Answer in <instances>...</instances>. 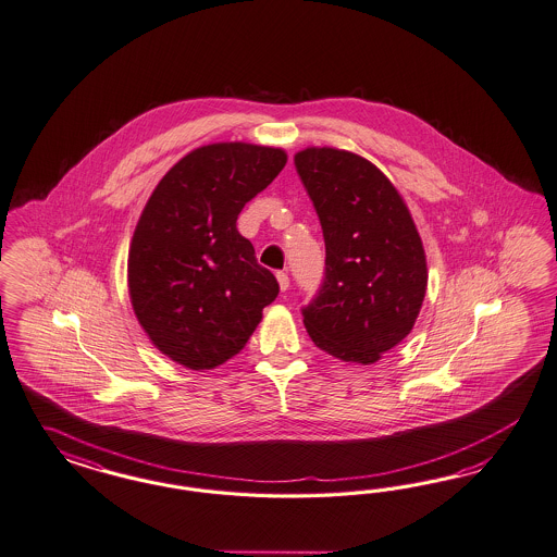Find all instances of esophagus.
Wrapping results in <instances>:
<instances>
[{
    "mask_svg": "<svg viewBox=\"0 0 557 557\" xmlns=\"http://www.w3.org/2000/svg\"><path fill=\"white\" fill-rule=\"evenodd\" d=\"M275 280H277V286H280V289H282V292H286L287 287H289V277H287V273H284V271H277Z\"/></svg>",
    "mask_w": 557,
    "mask_h": 557,
    "instance_id": "obj_1",
    "label": "esophagus"
}]
</instances>
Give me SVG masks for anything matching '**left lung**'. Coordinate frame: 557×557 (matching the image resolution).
Wrapping results in <instances>:
<instances>
[{
    "label": "left lung",
    "mask_w": 557,
    "mask_h": 557,
    "mask_svg": "<svg viewBox=\"0 0 557 557\" xmlns=\"http://www.w3.org/2000/svg\"><path fill=\"white\" fill-rule=\"evenodd\" d=\"M294 165L321 220L326 275L304 308L314 345L371 366L408 337L426 294V255L405 198L361 154L306 147Z\"/></svg>",
    "instance_id": "1"
}]
</instances>
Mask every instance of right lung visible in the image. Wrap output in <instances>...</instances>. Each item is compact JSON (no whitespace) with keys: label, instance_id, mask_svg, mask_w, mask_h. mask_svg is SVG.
Wrapping results in <instances>:
<instances>
[{"label":"right lung","instance_id":"add662e5","mask_svg":"<svg viewBox=\"0 0 557 557\" xmlns=\"http://www.w3.org/2000/svg\"><path fill=\"white\" fill-rule=\"evenodd\" d=\"M286 161L280 147L203 145L169 169L140 212L128 251L131 304L152 345L187 370L235 357L280 292L236 219Z\"/></svg>","mask_w":557,"mask_h":557}]
</instances>
